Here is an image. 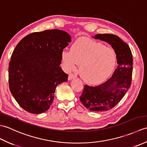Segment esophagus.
<instances>
[{
	"label": "esophagus",
	"instance_id": "34e87169",
	"mask_svg": "<svg viewBox=\"0 0 147 147\" xmlns=\"http://www.w3.org/2000/svg\"><path fill=\"white\" fill-rule=\"evenodd\" d=\"M74 78H76V76L73 74H70L68 76V80H71L72 79H74Z\"/></svg>",
	"mask_w": 147,
	"mask_h": 147
}]
</instances>
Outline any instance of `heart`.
<instances>
[{"label": "heart", "instance_id": "b5f03b06", "mask_svg": "<svg viewBox=\"0 0 147 147\" xmlns=\"http://www.w3.org/2000/svg\"><path fill=\"white\" fill-rule=\"evenodd\" d=\"M64 68L67 71L76 69L80 65V73L85 82L99 83L111 75L115 67L116 55L113 49L87 38L77 40L70 52L61 55Z\"/></svg>", "mask_w": 147, "mask_h": 147}]
</instances>
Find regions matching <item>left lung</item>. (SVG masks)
<instances>
[{
    "label": "left lung",
    "instance_id": "left-lung-1",
    "mask_svg": "<svg viewBox=\"0 0 147 147\" xmlns=\"http://www.w3.org/2000/svg\"><path fill=\"white\" fill-rule=\"evenodd\" d=\"M93 38L111 45L116 54L117 67L112 76L100 85H85L80 99L91 111H106L114 107L130 88L132 80L133 57L129 47L113 34H98Z\"/></svg>",
    "mask_w": 147,
    "mask_h": 147
}]
</instances>
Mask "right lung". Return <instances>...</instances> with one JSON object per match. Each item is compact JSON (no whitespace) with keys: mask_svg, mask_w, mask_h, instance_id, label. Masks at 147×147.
Here are the masks:
<instances>
[{"mask_svg":"<svg viewBox=\"0 0 147 147\" xmlns=\"http://www.w3.org/2000/svg\"><path fill=\"white\" fill-rule=\"evenodd\" d=\"M71 42L62 30H45L29 34L18 43L9 62V85L21 107L38 114L51 107L56 87L67 81L59 66L62 52Z\"/></svg>","mask_w":147,"mask_h":147,"instance_id":"add662e5","label":"right lung"}]
</instances>
